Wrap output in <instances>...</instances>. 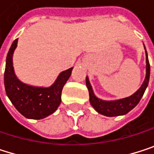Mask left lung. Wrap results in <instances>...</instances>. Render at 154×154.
Listing matches in <instances>:
<instances>
[{"instance_id": "8db88e82", "label": "left lung", "mask_w": 154, "mask_h": 154, "mask_svg": "<svg viewBox=\"0 0 154 154\" xmlns=\"http://www.w3.org/2000/svg\"><path fill=\"white\" fill-rule=\"evenodd\" d=\"M146 54V75L145 79L141 86V88L131 97H125L119 100L115 101H105L100 98H97L92 89V87L89 83L88 78L87 76L86 79V84L88 88L89 92V101L91 106L96 109L97 112H98L101 115H104L106 116H124L130 112L134 107L137 106V104L140 102L141 98L143 97L144 91L148 86L149 79H150V63L148 59L147 51L145 49Z\"/></svg>"}]
</instances>
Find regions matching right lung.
<instances>
[{
  "mask_svg": "<svg viewBox=\"0 0 154 154\" xmlns=\"http://www.w3.org/2000/svg\"><path fill=\"white\" fill-rule=\"evenodd\" d=\"M16 38L8 52L4 72V86L8 97L15 108L26 118L42 119L53 114L61 103V92L73 67L59 74L49 88L32 87L20 81L14 73L12 55L17 47Z\"/></svg>",
  "mask_w": 154,
  "mask_h": 154,
  "instance_id": "right-lung-1",
  "label": "right lung"
}]
</instances>
